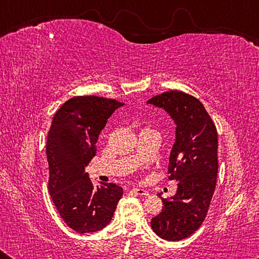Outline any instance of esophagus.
<instances>
[{"label":"esophagus","mask_w":259,"mask_h":259,"mask_svg":"<svg viewBox=\"0 0 259 259\" xmlns=\"http://www.w3.org/2000/svg\"><path fill=\"white\" fill-rule=\"evenodd\" d=\"M131 192L135 193L136 195H143V196L148 195V192L145 190V188H134V190H131Z\"/></svg>","instance_id":"34e87169"}]
</instances>
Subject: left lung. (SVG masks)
I'll return each instance as SVG.
<instances>
[{
    "mask_svg": "<svg viewBox=\"0 0 259 259\" xmlns=\"http://www.w3.org/2000/svg\"><path fill=\"white\" fill-rule=\"evenodd\" d=\"M147 104L163 109L176 124L168 178L178 182L170 199L159 193L163 208L151 226L160 238L179 241L194 233L207 216L217 182V130L202 103L182 91H166Z\"/></svg>",
    "mask_w": 259,
    "mask_h": 259,
    "instance_id": "left-lung-1",
    "label": "left lung"
}]
</instances>
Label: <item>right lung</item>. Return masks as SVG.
Returning <instances> with one entry per match:
<instances>
[{
	"label": "right lung",
	"instance_id": "add662e5",
	"mask_svg": "<svg viewBox=\"0 0 259 259\" xmlns=\"http://www.w3.org/2000/svg\"><path fill=\"white\" fill-rule=\"evenodd\" d=\"M123 103L97 96L68 99L55 114L47 140L49 192L67 226L78 233L104 229L123 190L116 184L95 187L85 166L96 155L98 137Z\"/></svg>",
	"mask_w": 259,
	"mask_h": 259
}]
</instances>
